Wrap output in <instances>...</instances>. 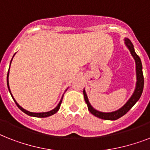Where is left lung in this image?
Segmentation results:
<instances>
[{
	"label": "left lung",
	"instance_id": "8db88e82",
	"mask_svg": "<svg viewBox=\"0 0 150 150\" xmlns=\"http://www.w3.org/2000/svg\"><path fill=\"white\" fill-rule=\"evenodd\" d=\"M125 43L127 47H128V49H129V50H130L132 55L134 59H135V64H136V75H137L136 88H135V92H134V93H133V95L130 98V100L126 103L125 105L121 107V109H119L118 110L111 112V113H103V112L97 111L95 109H93V107L90 105V103H89L86 92H85V90H83L85 101L86 103L87 107H88L89 112L92 114H93L94 116L97 117L99 118L104 119V120H117V119L120 118L121 117L124 116L125 114H127V112L135 104V103L139 100L140 96H141L142 93V90H143V87H144V77H143V74H142V62H141L139 57L138 56L136 53L135 52L134 47H133V44L132 43V42L128 39H126Z\"/></svg>",
	"mask_w": 150,
	"mask_h": 150
}]
</instances>
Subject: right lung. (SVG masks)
Segmentation results:
<instances>
[{
	"instance_id": "add662e5",
	"label": "right lung",
	"mask_w": 150,
	"mask_h": 150,
	"mask_svg": "<svg viewBox=\"0 0 150 150\" xmlns=\"http://www.w3.org/2000/svg\"><path fill=\"white\" fill-rule=\"evenodd\" d=\"M14 56H15V54H14ZM14 56H13V57H14ZM11 61H12V59H11ZM8 75H9V71H8V75H7V84H8V90H9V92L11 93L10 89H9V85H8ZM11 96H12V95H11ZM12 98H13V96H12ZM13 99H14V98H13ZM62 100H63V97L61 98V101H60V103H58V105H57V107H55L54 110H50V111L45 112V113H33V112H29V111H28V110H25V109H23L22 107H20L19 105L17 103V102L15 101V99H14V101H15V103H16V105H17V107H18V108H19V109L21 110L22 112H24L25 114H28V115H29V116L36 117H47L51 116V115H53V114H54L55 113H57V112L58 111V110L60 109V107H61V102H62Z\"/></svg>"
}]
</instances>
